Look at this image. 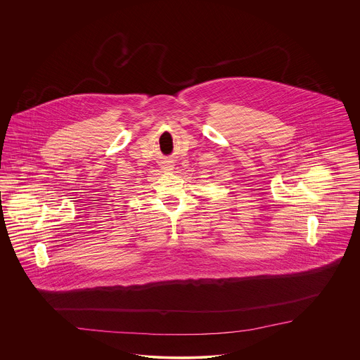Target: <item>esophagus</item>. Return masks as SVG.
<instances>
[{
	"label": "esophagus",
	"mask_w": 360,
	"mask_h": 360,
	"mask_svg": "<svg viewBox=\"0 0 360 360\" xmlns=\"http://www.w3.org/2000/svg\"><path fill=\"white\" fill-rule=\"evenodd\" d=\"M163 170H166V172H172V166L170 163H166L165 166H163Z\"/></svg>",
	"instance_id": "obj_1"
}]
</instances>
